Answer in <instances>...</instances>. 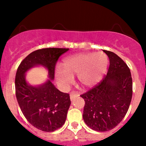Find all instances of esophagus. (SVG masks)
Instances as JSON below:
<instances>
[{"mask_svg":"<svg viewBox=\"0 0 146 146\" xmlns=\"http://www.w3.org/2000/svg\"><path fill=\"white\" fill-rule=\"evenodd\" d=\"M78 95L76 94V93H74V92H73V93L70 94V99H71V101H73V100H74L76 98H78Z\"/></svg>","mask_w":146,"mask_h":146,"instance_id":"esophagus-1","label":"esophagus"}]
</instances>
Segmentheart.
<instances>
[{"mask_svg": "<svg viewBox=\"0 0 146 146\" xmlns=\"http://www.w3.org/2000/svg\"><path fill=\"white\" fill-rule=\"evenodd\" d=\"M63 68L56 69L57 82L67 87L73 82V76L78 75L79 84L83 88H93L103 78L108 66V58L105 53H81L66 57L62 62Z\"/></svg>", "mask_w": 146, "mask_h": 146, "instance_id": "heart-1", "label": "heart"}]
</instances>
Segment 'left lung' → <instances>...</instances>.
Returning <instances> with one entry per match:
<instances>
[{"instance_id":"obj_1","label":"left lung","mask_w":146,"mask_h":146,"mask_svg":"<svg viewBox=\"0 0 146 146\" xmlns=\"http://www.w3.org/2000/svg\"><path fill=\"white\" fill-rule=\"evenodd\" d=\"M103 51L110 61L106 76L98 86L81 95L85 101L84 121L88 127L98 132L112 130L122 121L132 96L130 68L115 53Z\"/></svg>"}]
</instances>
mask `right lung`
<instances>
[{
	"label": "right lung",
	"mask_w": 146,
	"mask_h": 146,
	"mask_svg": "<svg viewBox=\"0 0 146 146\" xmlns=\"http://www.w3.org/2000/svg\"><path fill=\"white\" fill-rule=\"evenodd\" d=\"M69 48H46L28 55L18 66L15 79L16 95L20 108L28 121L44 132H53L65 123L71 105L68 93L60 91L52 81L59 57ZM48 70L49 79L42 85L33 86L27 82L26 73L36 66Z\"/></svg>",
	"instance_id": "1"
}]
</instances>
